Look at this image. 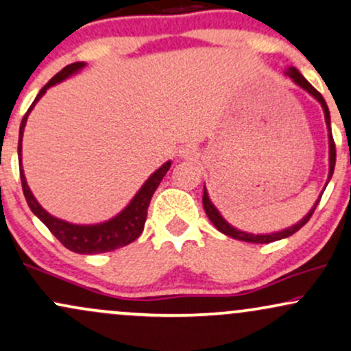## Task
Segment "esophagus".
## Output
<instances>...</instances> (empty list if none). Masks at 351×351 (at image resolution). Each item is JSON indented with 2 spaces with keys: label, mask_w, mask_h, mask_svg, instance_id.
<instances>
[{
  "label": "esophagus",
  "mask_w": 351,
  "mask_h": 351,
  "mask_svg": "<svg viewBox=\"0 0 351 351\" xmlns=\"http://www.w3.org/2000/svg\"><path fill=\"white\" fill-rule=\"evenodd\" d=\"M180 156L184 160H193L196 156V150L193 147H183L180 150Z\"/></svg>",
  "instance_id": "esophagus-1"
}]
</instances>
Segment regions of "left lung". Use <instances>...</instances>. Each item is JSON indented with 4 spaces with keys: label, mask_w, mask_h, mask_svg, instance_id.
Returning <instances> with one entry per match:
<instances>
[{
    "label": "left lung",
    "mask_w": 351,
    "mask_h": 351,
    "mask_svg": "<svg viewBox=\"0 0 351 351\" xmlns=\"http://www.w3.org/2000/svg\"><path fill=\"white\" fill-rule=\"evenodd\" d=\"M285 74H287L289 77H291V79L293 80V82L297 84V86H300L302 88H305V90H307L310 95H313V97H315V99L318 100V102L322 104V108H324L325 122H327V125H328V132H330V134H328V143H330V171H328V181H330V178H332V175H333V170H335L337 150H335V142H333L332 130H330V112H328L327 102H325V99L322 97L320 92H318L317 88L313 87L312 84H310L308 80L305 79L304 75H302L300 72L295 69V67H289ZM328 181H327V183H328ZM318 201H320V198H318ZM318 201H317L315 204H313V208L310 209L308 215L305 216L304 219L300 221V223L293 224L292 228L284 229V231H280V232H274V234H249V232L237 231L236 228H232L231 224H228L226 221H224L223 217H221L219 213H217V209H216L215 206H213L211 201H209L208 193H206V188H204V191H203V208H204V211H206L209 221H211V223L215 224L217 231H221V232H223V234H226V236H229V237H234V239H237V241H244V243H254V244H269V243H274V241H279V239H284V237L292 236L293 232H297L300 228H304L305 224L308 223V219H310V217H312L313 211H315Z\"/></svg>",
    "instance_id": "left-lung-1"
}]
</instances>
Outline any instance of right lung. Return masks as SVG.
<instances>
[{
  "label": "right lung",
  "instance_id": "obj_1",
  "mask_svg": "<svg viewBox=\"0 0 351 351\" xmlns=\"http://www.w3.org/2000/svg\"><path fill=\"white\" fill-rule=\"evenodd\" d=\"M86 66L84 62H74L69 66L64 67L62 71L52 77L49 82L39 90L38 97L33 102V106L27 108L26 115L23 117L21 127H19V143H18V155H19V165H21V142H23V132L24 125H26L27 115L33 110L39 99L43 97L44 92L47 90L51 86L60 82L66 77H69L71 74L77 72L79 69ZM171 162H167L162 168H158L153 175L145 181V184L140 188V191L136 193L135 198L130 201L127 208L120 213L119 216H115L114 219L107 221V223L95 224V226H77V224L66 223V221L58 219V217L51 216L49 213H46L41 208V204L36 201V198L31 193L29 186H27L26 178H24L23 168H19V175H21V184H23V193L24 198H26L27 204H29L31 211L34 213L39 219L46 224L47 229L56 236V239L59 241L64 247H67L72 252L77 254H100V252H108L115 251V249L123 247V245L134 243V241L143 232L145 221H147V211L148 204H150L153 193L158 188L160 181L163 180V176L167 175V171L170 170Z\"/></svg>",
  "mask_w": 351,
  "mask_h": 351
}]
</instances>
